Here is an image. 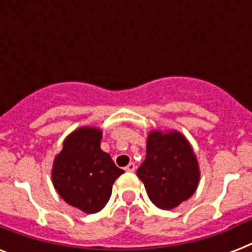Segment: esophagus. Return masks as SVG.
<instances>
[{
    "label": "esophagus",
    "mask_w": 252,
    "mask_h": 252,
    "mask_svg": "<svg viewBox=\"0 0 252 252\" xmlns=\"http://www.w3.org/2000/svg\"><path fill=\"white\" fill-rule=\"evenodd\" d=\"M136 170V165H134L133 162H130L129 165L126 167V171H129V172H133Z\"/></svg>",
    "instance_id": "1"
}]
</instances>
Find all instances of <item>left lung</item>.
Masks as SVG:
<instances>
[{"mask_svg":"<svg viewBox=\"0 0 252 252\" xmlns=\"http://www.w3.org/2000/svg\"><path fill=\"white\" fill-rule=\"evenodd\" d=\"M137 176L156 207L172 209L195 193L200 180L199 162L186 136L178 130H152L146 157Z\"/></svg>","mask_w":252,"mask_h":252,"instance_id":"left-lung-1","label":"left lung"}]
</instances>
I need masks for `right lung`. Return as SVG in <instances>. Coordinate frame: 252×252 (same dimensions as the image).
<instances>
[{"label":"right lung","mask_w":252,"mask_h":252,"mask_svg":"<svg viewBox=\"0 0 252 252\" xmlns=\"http://www.w3.org/2000/svg\"><path fill=\"white\" fill-rule=\"evenodd\" d=\"M102 134L95 126L73 130L52 166L53 187L61 199L89 215L102 211L111 197L112 184L124 172L100 149Z\"/></svg>","instance_id":"add662e5"}]
</instances>
